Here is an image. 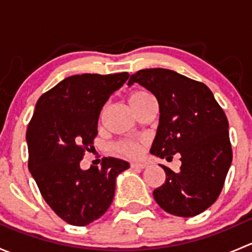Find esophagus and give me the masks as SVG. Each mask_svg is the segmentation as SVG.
<instances>
[{
    "instance_id": "1",
    "label": "esophagus",
    "mask_w": 252,
    "mask_h": 252,
    "mask_svg": "<svg viewBox=\"0 0 252 252\" xmlns=\"http://www.w3.org/2000/svg\"><path fill=\"white\" fill-rule=\"evenodd\" d=\"M131 168H139V169H144L146 168L147 164L145 162H131L130 163Z\"/></svg>"
}]
</instances>
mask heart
<instances>
[{"label":"heart","instance_id":"1","mask_svg":"<svg viewBox=\"0 0 252 252\" xmlns=\"http://www.w3.org/2000/svg\"><path fill=\"white\" fill-rule=\"evenodd\" d=\"M128 100L133 110L136 111L145 102L152 100V97L146 91L135 90L130 93V95L128 96ZM114 152L124 157H136L140 155V145L134 141H121L114 146Z\"/></svg>","mask_w":252,"mask_h":252}]
</instances>
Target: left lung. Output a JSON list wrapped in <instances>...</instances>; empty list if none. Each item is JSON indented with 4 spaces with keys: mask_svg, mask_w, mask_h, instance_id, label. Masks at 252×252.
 Segmentation results:
<instances>
[{
    "mask_svg": "<svg viewBox=\"0 0 252 252\" xmlns=\"http://www.w3.org/2000/svg\"><path fill=\"white\" fill-rule=\"evenodd\" d=\"M156 97L159 122L150 152L172 161L179 154V173L159 164L166 182L154 190L156 202L178 217H192L207 210L222 191L232 164L228 119L205 84L163 68L131 74Z\"/></svg>",
    "mask_w": 252,
    "mask_h": 252,
    "instance_id": "8db88e82",
    "label": "left lung"
}]
</instances>
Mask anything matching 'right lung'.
Listing matches in <instances>:
<instances>
[{"label":"right lung","instance_id":"add662e5","mask_svg":"<svg viewBox=\"0 0 252 252\" xmlns=\"http://www.w3.org/2000/svg\"><path fill=\"white\" fill-rule=\"evenodd\" d=\"M128 73L63 79L37 100L27 130L29 171L47 205L72 225L90 224L108 210L118 174L129 163L105 157L101 167H80L97 135L101 110Z\"/></svg>","mask_w":252,"mask_h":252}]
</instances>
